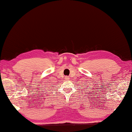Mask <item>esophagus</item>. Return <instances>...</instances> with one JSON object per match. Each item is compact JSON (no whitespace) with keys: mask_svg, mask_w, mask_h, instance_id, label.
Returning <instances> with one entry per match:
<instances>
[{"mask_svg":"<svg viewBox=\"0 0 132 132\" xmlns=\"http://www.w3.org/2000/svg\"><path fill=\"white\" fill-rule=\"evenodd\" d=\"M65 79H66V80H68V79H69V77H65Z\"/></svg>","mask_w":132,"mask_h":132,"instance_id":"obj_1","label":"esophagus"}]
</instances>
